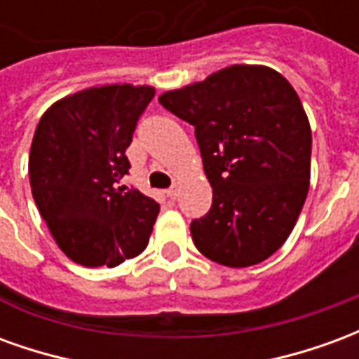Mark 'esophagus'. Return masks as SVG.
<instances>
[{
	"mask_svg": "<svg viewBox=\"0 0 359 359\" xmlns=\"http://www.w3.org/2000/svg\"><path fill=\"white\" fill-rule=\"evenodd\" d=\"M167 198H171V200H175V198H177V187L167 188Z\"/></svg>",
	"mask_w": 359,
	"mask_h": 359,
	"instance_id": "obj_1",
	"label": "esophagus"
}]
</instances>
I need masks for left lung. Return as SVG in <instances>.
Instances as JSON below:
<instances>
[{"mask_svg":"<svg viewBox=\"0 0 359 359\" xmlns=\"http://www.w3.org/2000/svg\"><path fill=\"white\" fill-rule=\"evenodd\" d=\"M159 103L194 126L213 188L210 211L190 223L196 248L226 267L273 256L309 188L311 130L290 82L269 67L233 65Z\"/></svg>","mask_w":359,"mask_h":359,"instance_id":"1","label":"left lung"}]
</instances>
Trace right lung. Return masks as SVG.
I'll return each instance as SVG.
<instances>
[{"label": "right lung", "mask_w": 359, "mask_h": 359, "mask_svg": "<svg viewBox=\"0 0 359 359\" xmlns=\"http://www.w3.org/2000/svg\"><path fill=\"white\" fill-rule=\"evenodd\" d=\"M154 95L130 84L82 90L53 103L36 126L28 159L34 202L59 248L84 267H115L148 246L159 203L117 184Z\"/></svg>", "instance_id": "obj_1"}]
</instances>
